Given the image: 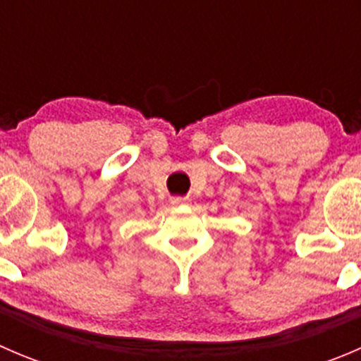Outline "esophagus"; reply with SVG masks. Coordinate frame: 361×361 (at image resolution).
Returning <instances> with one entry per match:
<instances>
[{
    "label": "esophagus",
    "instance_id": "1",
    "mask_svg": "<svg viewBox=\"0 0 361 361\" xmlns=\"http://www.w3.org/2000/svg\"><path fill=\"white\" fill-rule=\"evenodd\" d=\"M187 202H188L187 197H173V199H171V204H173V206H181V204H187Z\"/></svg>",
    "mask_w": 361,
    "mask_h": 361
}]
</instances>
